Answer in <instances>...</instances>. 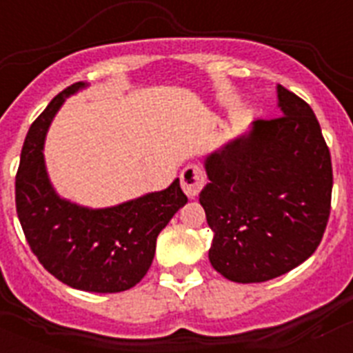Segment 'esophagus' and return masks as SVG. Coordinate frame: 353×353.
Segmentation results:
<instances>
[{
    "label": "esophagus",
    "mask_w": 353,
    "mask_h": 353,
    "mask_svg": "<svg viewBox=\"0 0 353 353\" xmlns=\"http://www.w3.org/2000/svg\"><path fill=\"white\" fill-rule=\"evenodd\" d=\"M180 182H182V189L189 198H194L199 194V191L205 187V173L198 164H187L180 174Z\"/></svg>",
    "instance_id": "34e87169"
}]
</instances>
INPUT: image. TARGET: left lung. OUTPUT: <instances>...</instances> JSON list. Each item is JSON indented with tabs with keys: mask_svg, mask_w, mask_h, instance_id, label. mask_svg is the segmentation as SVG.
<instances>
[{
	"mask_svg": "<svg viewBox=\"0 0 353 353\" xmlns=\"http://www.w3.org/2000/svg\"><path fill=\"white\" fill-rule=\"evenodd\" d=\"M281 117L207 157L199 203L214 232L208 260L226 279L263 283L290 272L322 242L332 162L313 109L277 86Z\"/></svg>",
	"mask_w": 353,
	"mask_h": 353,
	"instance_id": "8db88e82",
	"label": "left lung"
}]
</instances>
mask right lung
I'll list each match as a JSON object with an SVG mask.
<instances>
[{"label":"right lung","mask_w":353,"mask_h":353,"mask_svg":"<svg viewBox=\"0 0 353 353\" xmlns=\"http://www.w3.org/2000/svg\"><path fill=\"white\" fill-rule=\"evenodd\" d=\"M83 86L70 84L31 123L15 174V208L31 252L56 279L84 292H125L148 272L159 233L187 196L179 179L164 191L101 210L56 194L43 164V138L65 97Z\"/></svg>","instance_id":"right-lung-1"}]
</instances>
